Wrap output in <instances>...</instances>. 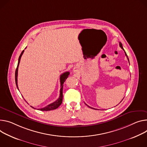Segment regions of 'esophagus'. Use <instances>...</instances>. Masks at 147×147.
Here are the masks:
<instances>
[{"label":"esophagus","instance_id":"34e87169","mask_svg":"<svg viewBox=\"0 0 147 147\" xmlns=\"http://www.w3.org/2000/svg\"><path fill=\"white\" fill-rule=\"evenodd\" d=\"M73 71H74V72H76V71H77L76 69V68H74V69H73Z\"/></svg>","mask_w":147,"mask_h":147}]
</instances>
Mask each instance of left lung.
Returning <instances> with one entry per match:
<instances>
[{"label":"left lung","instance_id":"1","mask_svg":"<svg viewBox=\"0 0 147 147\" xmlns=\"http://www.w3.org/2000/svg\"><path fill=\"white\" fill-rule=\"evenodd\" d=\"M119 47H121L124 51V53H125V56H126V57H127V59H128V61H129V59H128V56H127V53H126V52L125 51V50H124V49H123V45H122V43H121V42H119ZM86 104V103H85ZM87 105V104H86ZM88 107H90V108H91V109H94V108H92V107H90V106H88V105H87Z\"/></svg>","mask_w":147,"mask_h":147}]
</instances>
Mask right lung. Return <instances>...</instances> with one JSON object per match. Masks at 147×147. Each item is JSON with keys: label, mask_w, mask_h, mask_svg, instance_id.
I'll list each match as a JSON object with an SVG mask.
<instances>
[{"label": "right lung", "mask_w": 147, "mask_h": 147, "mask_svg": "<svg viewBox=\"0 0 147 147\" xmlns=\"http://www.w3.org/2000/svg\"><path fill=\"white\" fill-rule=\"evenodd\" d=\"M26 49V48H25ZM24 52V50L22 51V52L21 53V54L19 57V60H18V66H17V68H16V71H15V82H16V86H17V88L19 90V88H18V67H19V63H20V59H21V57L23 55V53ZM70 74V73L69 71H67V72H65L64 73H63L61 76H60V96L59 97V98L55 102H53V103L47 105L46 107H45L44 108H42V109H38V110H40V111H50V110H55L56 109H57L59 107L61 104L62 103V101H63V84L65 82V80L67 79V78L69 77V75ZM32 107V106H31ZM32 108H33V107H32ZM34 109V108H33Z\"/></svg>", "instance_id": "right-lung-1"}]
</instances>
